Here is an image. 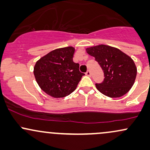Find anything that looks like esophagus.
Masks as SVG:
<instances>
[{"label": "esophagus", "mask_w": 150, "mask_h": 150, "mask_svg": "<svg viewBox=\"0 0 150 150\" xmlns=\"http://www.w3.org/2000/svg\"><path fill=\"white\" fill-rule=\"evenodd\" d=\"M86 75H87V76H91V72L90 70H87V72H86Z\"/></svg>", "instance_id": "obj_1"}]
</instances>
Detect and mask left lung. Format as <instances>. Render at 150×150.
Listing matches in <instances>:
<instances>
[{"label":"left lung","instance_id":"8db88e82","mask_svg":"<svg viewBox=\"0 0 150 150\" xmlns=\"http://www.w3.org/2000/svg\"><path fill=\"white\" fill-rule=\"evenodd\" d=\"M86 51L94 57L104 71L103 82L95 84L99 92L116 98L131 89L137 75V68L131 58L116 48L103 44L87 48Z\"/></svg>","mask_w":150,"mask_h":150}]
</instances>
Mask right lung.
I'll list each match as a JSON object with an SVG mask.
<instances>
[{"instance_id":"1","label":"right lung","mask_w":150,"mask_h":150,"mask_svg":"<svg viewBox=\"0 0 150 150\" xmlns=\"http://www.w3.org/2000/svg\"><path fill=\"white\" fill-rule=\"evenodd\" d=\"M75 49L72 46L55 49L36 63L34 75L44 92L55 98L65 97L76 89L85 73L73 61Z\"/></svg>"}]
</instances>
